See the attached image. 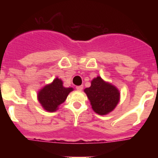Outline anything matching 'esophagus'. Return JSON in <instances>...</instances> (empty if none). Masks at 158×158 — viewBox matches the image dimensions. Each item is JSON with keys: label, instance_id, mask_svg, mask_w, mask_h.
Wrapping results in <instances>:
<instances>
[{"label": "esophagus", "instance_id": "1", "mask_svg": "<svg viewBox=\"0 0 158 158\" xmlns=\"http://www.w3.org/2000/svg\"><path fill=\"white\" fill-rule=\"evenodd\" d=\"M76 89H77L78 91H81L82 89H83V85H79V86H77Z\"/></svg>", "mask_w": 158, "mask_h": 158}]
</instances>
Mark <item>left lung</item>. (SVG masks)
<instances>
[{
  "mask_svg": "<svg viewBox=\"0 0 158 158\" xmlns=\"http://www.w3.org/2000/svg\"><path fill=\"white\" fill-rule=\"evenodd\" d=\"M85 93L90 100L92 108L100 115L108 114L115 109L120 98V93L115 86L104 81L100 77L94 78L91 86Z\"/></svg>",
  "mask_w": 158,
  "mask_h": 158,
  "instance_id": "left-lung-1",
  "label": "left lung"
}]
</instances>
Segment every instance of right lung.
I'll use <instances>...</instances> for the list:
<instances>
[{
	"label": "right lung",
	"mask_w": 158,
	"mask_h": 158,
	"mask_svg": "<svg viewBox=\"0 0 158 158\" xmlns=\"http://www.w3.org/2000/svg\"><path fill=\"white\" fill-rule=\"evenodd\" d=\"M73 88H65L61 79L56 77L52 83L47 85L38 93V100L47 111L54 112L58 109L60 104L66 100Z\"/></svg>",
	"instance_id": "1"
}]
</instances>
